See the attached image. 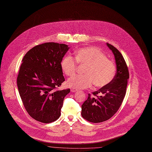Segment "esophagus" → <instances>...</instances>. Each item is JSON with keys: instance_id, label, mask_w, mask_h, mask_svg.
Here are the masks:
<instances>
[{"instance_id": "34e87169", "label": "esophagus", "mask_w": 152, "mask_h": 152, "mask_svg": "<svg viewBox=\"0 0 152 152\" xmlns=\"http://www.w3.org/2000/svg\"><path fill=\"white\" fill-rule=\"evenodd\" d=\"M77 90V89H71V91L72 92H76Z\"/></svg>"}]
</instances>
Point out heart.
<instances>
[{
    "label": "heart",
    "mask_w": 152,
    "mask_h": 152,
    "mask_svg": "<svg viewBox=\"0 0 152 152\" xmlns=\"http://www.w3.org/2000/svg\"><path fill=\"white\" fill-rule=\"evenodd\" d=\"M77 63L86 64L84 75H76L70 78L67 85L76 89H85L93 83L96 87L109 84L115 77L116 68L115 63L106 58L103 53L92 46L82 48L75 52V58L69 55L63 57L60 66L67 76H73L77 69Z\"/></svg>",
    "instance_id": "heart-1"
}]
</instances>
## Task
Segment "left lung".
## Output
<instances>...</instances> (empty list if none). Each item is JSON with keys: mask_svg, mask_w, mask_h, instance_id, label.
Segmentation results:
<instances>
[{"mask_svg": "<svg viewBox=\"0 0 152 152\" xmlns=\"http://www.w3.org/2000/svg\"><path fill=\"white\" fill-rule=\"evenodd\" d=\"M107 45L115 56L117 71L109 84L93 92L95 96L89 94L88 99L82 105V116L93 123L106 121L118 112L125 97L129 77L128 67L121 53L113 45L108 43Z\"/></svg>", "mask_w": 152, "mask_h": 152, "instance_id": "obj_1", "label": "left lung"}]
</instances>
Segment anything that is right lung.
I'll return each instance as SVG.
<instances>
[{
	"instance_id": "obj_1",
	"label": "right lung",
	"mask_w": 152,
	"mask_h": 152,
	"mask_svg": "<svg viewBox=\"0 0 152 152\" xmlns=\"http://www.w3.org/2000/svg\"><path fill=\"white\" fill-rule=\"evenodd\" d=\"M68 45L48 42L37 45L26 53L17 77V86L29 115L42 123H50L61 115L67 89L58 91L65 81L60 63Z\"/></svg>"
}]
</instances>
